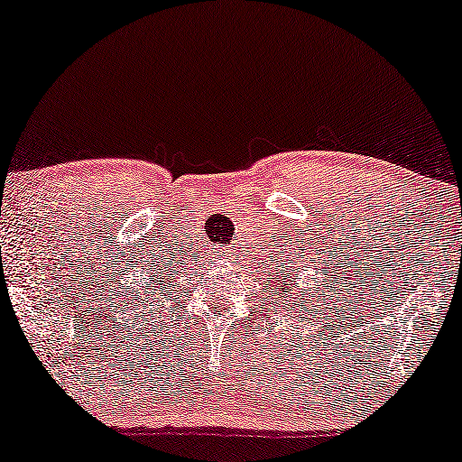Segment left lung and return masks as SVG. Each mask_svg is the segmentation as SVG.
Returning <instances> with one entry per match:
<instances>
[{
  "instance_id": "left-lung-1",
  "label": "left lung",
  "mask_w": 462,
  "mask_h": 462,
  "mask_svg": "<svg viewBox=\"0 0 462 462\" xmlns=\"http://www.w3.org/2000/svg\"><path fill=\"white\" fill-rule=\"evenodd\" d=\"M290 282H292V275H288L286 269H283V264H282L280 275L269 277L267 286H271V290H277V294L283 292V299H286V292H288V299H292V294H290V286H292V283H290ZM294 302H292V305H294ZM302 305H305V300H300V307Z\"/></svg>"
}]
</instances>
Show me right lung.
<instances>
[{"mask_svg": "<svg viewBox=\"0 0 462 462\" xmlns=\"http://www.w3.org/2000/svg\"><path fill=\"white\" fill-rule=\"evenodd\" d=\"M151 281H155L156 282V286H157V282H160V280H153V277H151ZM147 288H153V292H155V287H151L150 286V282H149V286H147Z\"/></svg>", "mask_w": 462, "mask_h": 462, "instance_id": "obj_1", "label": "right lung"}]
</instances>
